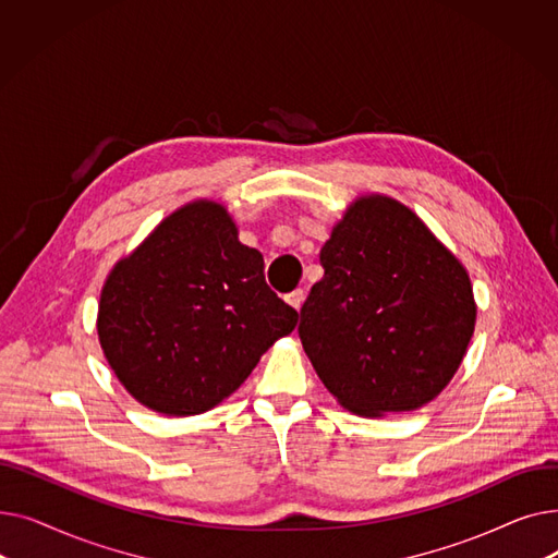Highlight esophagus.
Wrapping results in <instances>:
<instances>
[{
	"instance_id": "1",
	"label": "esophagus",
	"mask_w": 558,
	"mask_h": 558,
	"mask_svg": "<svg viewBox=\"0 0 558 558\" xmlns=\"http://www.w3.org/2000/svg\"><path fill=\"white\" fill-rule=\"evenodd\" d=\"M284 299H287V303H289L291 307L301 310V305H303V301H305V291H303V289H294V291H291V294H287Z\"/></svg>"
}]
</instances>
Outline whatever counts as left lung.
Instances as JSON below:
<instances>
[{"instance_id":"left-lung-1","label":"left lung","mask_w":558,"mask_h":558,"mask_svg":"<svg viewBox=\"0 0 558 558\" xmlns=\"http://www.w3.org/2000/svg\"><path fill=\"white\" fill-rule=\"evenodd\" d=\"M320 264L299 337L326 389L360 416L412 412L441 393L475 330L463 264L379 194L350 205Z\"/></svg>"}]
</instances>
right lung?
<instances>
[{
	"mask_svg": "<svg viewBox=\"0 0 558 558\" xmlns=\"http://www.w3.org/2000/svg\"><path fill=\"white\" fill-rule=\"evenodd\" d=\"M299 312L264 280L223 205L194 201L114 264L97 332L124 389L165 416L203 414L242 387Z\"/></svg>",
	"mask_w": 558,
	"mask_h": 558,
	"instance_id": "right-lung-1",
	"label": "right lung"
}]
</instances>
